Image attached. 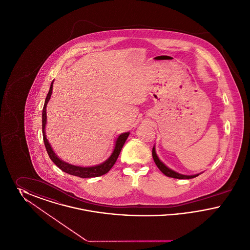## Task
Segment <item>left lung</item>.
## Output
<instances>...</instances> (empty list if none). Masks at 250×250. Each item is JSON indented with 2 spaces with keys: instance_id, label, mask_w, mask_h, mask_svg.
I'll list each match as a JSON object with an SVG mask.
<instances>
[{
  "instance_id": "1",
  "label": "left lung",
  "mask_w": 250,
  "mask_h": 250,
  "mask_svg": "<svg viewBox=\"0 0 250 250\" xmlns=\"http://www.w3.org/2000/svg\"><path fill=\"white\" fill-rule=\"evenodd\" d=\"M152 155H153V158H154L155 165L161 170V172H163L167 177H171V178L175 179H191L195 178V177H197V176L200 175V173H199V174H194V175H185V174H181V173H178V172L172 170L171 168L167 167L159 159V157L157 156V155H156L155 146L153 147Z\"/></svg>"
}]
</instances>
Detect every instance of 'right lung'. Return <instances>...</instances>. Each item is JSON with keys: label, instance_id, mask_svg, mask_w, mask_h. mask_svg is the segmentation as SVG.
<instances>
[{"label": "right lung", "instance_id": "1", "mask_svg": "<svg viewBox=\"0 0 250 250\" xmlns=\"http://www.w3.org/2000/svg\"><path fill=\"white\" fill-rule=\"evenodd\" d=\"M53 82L50 84V88L48 91V95L46 97L45 100V104L43 107V112H42V132H43V140L45 143V147L47 149L48 155L50 157V159L52 160V162L57 167H59L60 168L74 176H78L81 178H92V177H98L101 175L106 174L107 171L112 167V166L115 164L117 158L120 155V152L124 146V144L125 143L126 139L129 136V132H125V133H122L121 135L118 136V138L115 141V145H114V149L111 153L110 156L107 158L106 161H104L103 163L99 164V165H95L92 167H81L75 166L71 165L69 163H66L65 161L60 159L59 156H57L56 154L54 153V151L52 150L50 144L48 143L47 136H46V124H47V112H46V108L48 105V101L50 99V96L52 94V87H53Z\"/></svg>", "mask_w": 250, "mask_h": 250}]
</instances>
